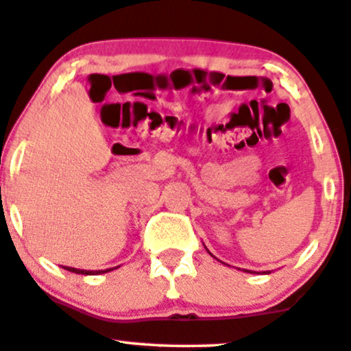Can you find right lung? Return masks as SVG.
I'll list each match as a JSON object with an SVG mask.
<instances>
[{
    "mask_svg": "<svg viewBox=\"0 0 351 351\" xmlns=\"http://www.w3.org/2000/svg\"><path fill=\"white\" fill-rule=\"evenodd\" d=\"M66 270H69V272H74V274H82V275H95V274H101V270H81V269H74V267H64ZM108 270L112 269H106L105 272H108Z\"/></svg>",
    "mask_w": 351,
    "mask_h": 351,
    "instance_id": "add662e5",
    "label": "right lung"
}]
</instances>
